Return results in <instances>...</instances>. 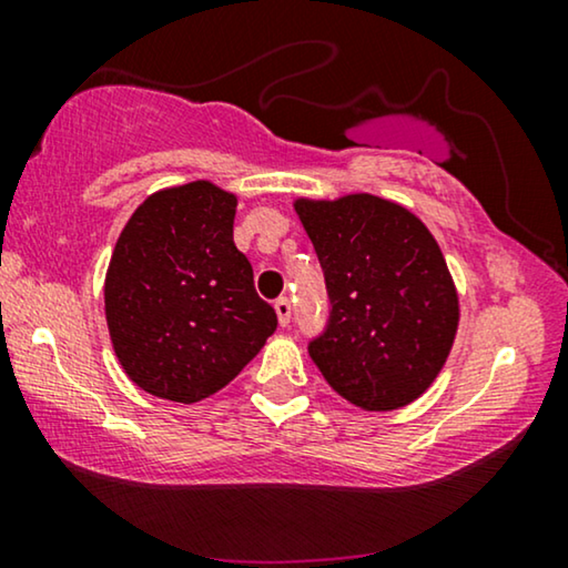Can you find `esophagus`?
<instances>
[{"instance_id":"obj_1","label":"esophagus","mask_w":568,"mask_h":568,"mask_svg":"<svg viewBox=\"0 0 568 568\" xmlns=\"http://www.w3.org/2000/svg\"><path fill=\"white\" fill-rule=\"evenodd\" d=\"M274 310H276V317H278V325H290V321H292V305H290V300L286 297H282V300H276L274 302Z\"/></svg>"}]
</instances>
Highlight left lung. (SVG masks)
<instances>
[{
    "label": "left lung",
    "instance_id": "obj_1",
    "mask_svg": "<svg viewBox=\"0 0 568 568\" xmlns=\"http://www.w3.org/2000/svg\"><path fill=\"white\" fill-rule=\"evenodd\" d=\"M331 297L310 356L341 398L398 410L429 390L453 352L460 297L445 255L406 206L372 193L294 199Z\"/></svg>",
    "mask_w": 568,
    "mask_h": 568
}]
</instances>
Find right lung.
Wrapping results in <instances>:
<instances>
[{
	"mask_svg": "<svg viewBox=\"0 0 568 568\" xmlns=\"http://www.w3.org/2000/svg\"><path fill=\"white\" fill-rule=\"evenodd\" d=\"M235 212V193L191 181L154 191L121 230L105 271V321L119 364L144 393L204 400L276 331L232 240Z\"/></svg>",
	"mask_w": 568,
	"mask_h": 568,
	"instance_id": "1",
	"label": "right lung"
}]
</instances>
